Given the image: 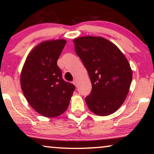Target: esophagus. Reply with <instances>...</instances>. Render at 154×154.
Listing matches in <instances>:
<instances>
[{"label":"esophagus","mask_w":154,"mask_h":154,"mask_svg":"<svg viewBox=\"0 0 154 154\" xmlns=\"http://www.w3.org/2000/svg\"><path fill=\"white\" fill-rule=\"evenodd\" d=\"M77 83H78V81H77V79H74V80H73V83L74 84V85H75V86L77 85Z\"/></svg>","instance_id":"obj_1"}]
</instances>
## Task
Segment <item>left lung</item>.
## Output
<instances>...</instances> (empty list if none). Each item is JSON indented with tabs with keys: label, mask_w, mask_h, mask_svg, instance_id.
I'll return each mask as SVG.
<instances>
[{
	"label": "left lung",
	"mask_w": 154,
	"mask_h": 154,
	"mask_svg": "<svg viewBox=\"0 0 154 154\" xmlns=\"http://www.w3.org/2000/svg\"><path fill=\"white\" fill-rule=\"evenodd\" d=\"M75 53L87 69L92 91L85 102L92 112L105 116L123 104L132 79L129 62L114 44L102 37L73 40Z\"/></svg>",
	"instance_id": "1"
}]
</instances>
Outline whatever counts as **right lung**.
<instances>
[{
  "mask_svg": "<svg viewBox=\"0 0 154 154\" xmlns=\"http://www.w3.org/2000/svg\"><path fill=\"white\" fill-rule=\"evenodd\" d=\"M66 43L63 39L40 43L27 57L21 73V87L27 102L45 117L64 113L75 88L63 79L57 64Z\"/></svg>",
  "mask_w": 154,
  "mask_h": 154,
  "instance_id": "obj_1",
  "label": "right lung"
}]
</instances>
